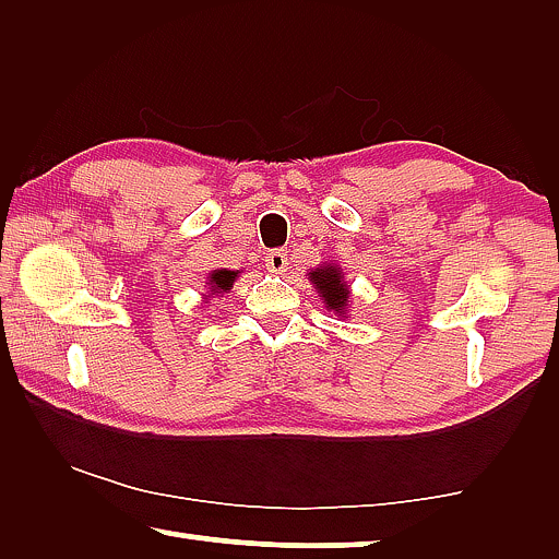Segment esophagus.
I'll return each mask as SVG.
<instances>
[{
    "label": "esophagus",
    "mask_w": 559,
    "mask_h": 559,
    "mask_svg": "<svg viewBox=\"0 0 559 559\" xmlns=\"http://www.w3.org/2000/svg\"><path fill=\"white\" fill-rule=\"evenodd\" d=\"M264 262H267V270L272 274H285L289 270V258L285 250H272Z\"/></svg>",
    "instance_id": "obj_1"
}]
</instances>
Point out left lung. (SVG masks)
<instances>
[{
	"label": "left lung",
	"instance_id": "obj_1",
	"mask_svg": "<svg viewBox=\"0 0 559 559\" xmlns=\"http://www.w3.org/2000/svg\"><path fill=\"white\" fill-rule=\"evenodd\" d=\"M309 282H312L314 289L319 292V297L324 299V305L329 312H334L336 317L346 314V305H349V285L344 282V274L340 264H322L309 272Z\"/></svg>",
	"mask_w": 559,
	"mask_h": 559
}]
</instances>
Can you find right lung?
I'll return each mask as SVG.
<instances>
[{
    "label": "right lung",
    "mask_w": 559,
    "mask_h": 559,
    "mask_svg": "<svg viewBox=\"0 0 559 559\" xmlns=\"http://www.w3.org/2000/svg\"><path fill=\"white\" fill-rule=\"evenodd\" d=\"M235 277H237V272H233V270H213V272H210V277H207L210 295H219V292L230 289ZM210 295H205V297H210Z\"/></svg>",
    "instance_id": "1"
}]
</instances>
